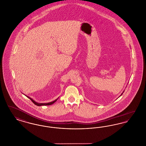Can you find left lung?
<instances>
[{"label": "left lung", "instance_id": "1", "mask_svg": "<svg viewBox=\"0 0 146 146\" xmlns=\"http://www.w3.org/2000/svg\"><path fill=\"white\" fill-rule=\"evenodd\" d=\"M123 93H124V92H123V93H122V94H121V95H122V94H123Z\"/></svg>", "mask_w": 146, "mask_h": 146}]
</instances>
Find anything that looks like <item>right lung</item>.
Wrapping results in <instances>:
<instances>
[{"instance_id": "right-lung-1", "label": "right lung", "mask_w": 146, "mask_h": 146, "mask_svg": "<svg viewBox=\"0 0 146 146\" xmlns=\"http://www.w3.org/2000/svg\"><path fill=\"white\" fill-rule=\"evenodd\" d=\"M27 98H28L29 99H30V100H32V102L35 104V105H37V106H46V105H52V104H54L55 102H56L57 100V99L56 100H55L54 101H53V102H48V103H38V102H35L34 100H33L32 98H31L30 97H29V96H27V95H25Z\"/></svg>"}]
</instances>
